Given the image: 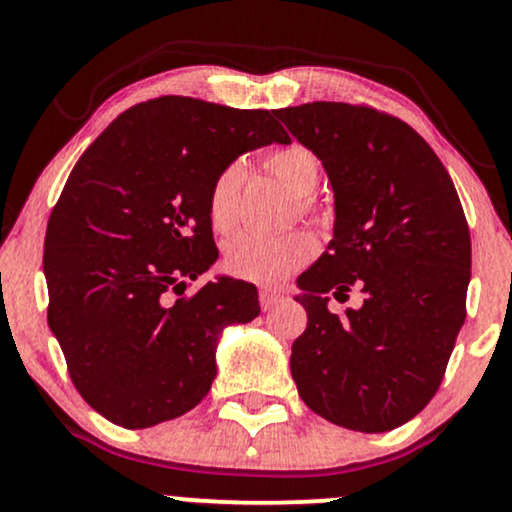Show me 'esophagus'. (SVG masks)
<instances>
[{
	"instance_id": "esophagus-1",
	"label": "esophagus",
	"mask_w": 512,
	"mask_h": 512,
	"mask_svg": "<svg viewBox=\"0 0 512 512\" xmlns=\"http://www.w3.org/2000/svg\"><path fill=\"white\" fill-rule=\"evenodd\" d=\"M286 303V296L281 291H272V289H262L260 291V305L262 310H274L279 305Z\"/></svg>"
}]
</instances>
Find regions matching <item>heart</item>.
I'll use <instances>...</instances> for the list:
<instances>
[{
    "instance_id": "1",
    "label": "heart",
    "mask_w": 512,
    "mask_h": 512,
    "mask_svg": "<svg viewBox=\"0 0 512 512\" xmlns=\"http://www.w3.org/2000/svg\"><path fill=\"white\" fill-rule=\"evenodd\" d=\"M267 168L272 170L296 197H308L320 180V163L315 154L301 144L276 149L267 158ZM243 182V166L231 163L216 175L209 190V219L216 231H231L236 223L238 190ZM317 252V240L308 231H291L286 236H255L243 233L228 245L226 269L233 276L255 284H279L305 262H310Z\"/></svg>"
}]
</instances>
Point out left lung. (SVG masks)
<instances>
[{
  "mask_svg": "<svg viewBox=\"0 0 512 512\" xmlns=\"http://www.w3.org/2000/svg\"><path fill=\"white\" fill-rule=\"evenodd\" d=\"M322 161L334 192L327 250L298 276L308 327L291 346L298 395L361 433L407 424L436 395L467 317L472 240L448 170L424 137L366 105L274 110ZM351 285L364 305L326 303Z\"/></svg>",
  "mask_w": 512,
  "mask_h": 512,
  "instance_id": "8db88e82",
  "label": "left lung"
}]
</instances>
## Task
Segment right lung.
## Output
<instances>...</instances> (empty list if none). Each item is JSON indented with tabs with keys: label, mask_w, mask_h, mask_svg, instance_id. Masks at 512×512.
Wrapping results in <instances>:
<instances>
[{
	"label": "right lung",
	"mask_w": 512,
	"mask_h": 512,
	"mask_svg": "<svg viewBox=\"0 0 512 512\" xmlns=\"http://www.w3.org/2000/svg\"><path fill=\"white\" fill-rule=\"evenodd\" d=\"M291 139L269 110L185 96L134 105L69 173L45 233L48 325L79 395L125 428L197 407L226 327L260 315L257 289L216 276L209 190L240 154Z\"/></svg>",
	"instance_id": "1"
}]
</instances>
